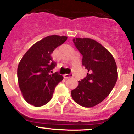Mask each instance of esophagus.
Listing matches in <instances>:
<instances>
[{
    "label": "esophagus",
    "instance_id": "esophagus-1",
    "mask_svg": "<svg viewBox=\"0 0 134 134\" xmlns=\"http://www.w3.org/2000/svg\"><path fill=\"white\" fill-rule=\"evenodd\" d=\"M72 75H67V74H65V75H63V77H64L65 79H69V78H71L72 77Z\"/></svg>",
    "mask_w": 134,
    "mask_h": 134
}]
</instances>
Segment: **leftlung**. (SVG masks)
<instances>
[{
  "instance_id": "left-lung-1",
  "label": "left lung",
  "mask_w": 134,
  "mask_h": 134,
  "mask_svg": "<svg viewBox=\"0 0 134 134\" xmlns=\"http://www.w3.org/2000/svg\"><path fill=\"white\" fill-rule=\"evenodd\" d=\"M72 41L82 55V65L88 73L71 91V96L82 107H94L109 95L116 84V62L109 51L95 40L75 38Z\"/></svg>"
}]
</instances>
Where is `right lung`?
<instances>
[{"mask_svg": "<svg viewBox=\"0 0 134 134\" xmlns=\"http://www.w3.org/2000/svg\"><path fill=\"white\" fill-rule=\"evenodd\" d=\"M67 39L66 36H48L32 45L19 62L18 84L29 104L41 107L48 103L55 86L63 79L57 72L50 73L56 65L51 55Z\"/></svg>", "mask_w": 134, "mask_h": 134, "instance_id": "obj_1", "label": "right lung"}]
</instances>
